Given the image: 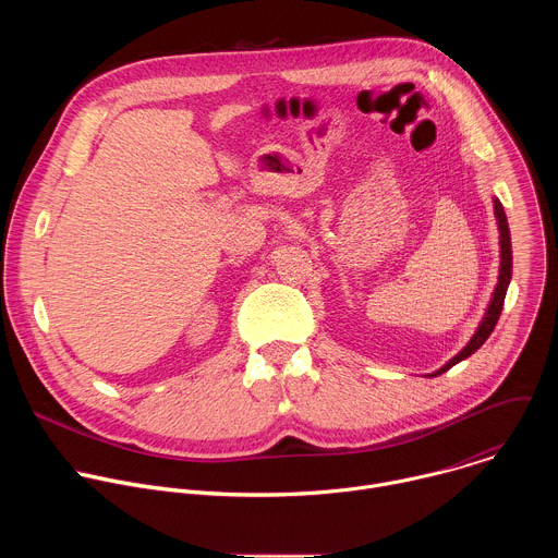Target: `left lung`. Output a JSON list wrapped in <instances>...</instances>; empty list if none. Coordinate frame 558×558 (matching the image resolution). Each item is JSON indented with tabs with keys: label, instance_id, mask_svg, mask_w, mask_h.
Here are the masks:
<instances>
[{
	"label": "left lung",
	"instance_id": "obj_1",
	"mask_svg": "<svg viewBox=\"0 0 558 558\" xmlns=\"http://www.w3.org/2000/svg\"><path fill=\"white\" fill-rule=\"evenodd\" d=\"M495 216H497L499 235H501V241H499V245H501V267H499V282H497V287H495L493 300H490V304H488V308H486V315H484L482 325L476 327V331H474V336L470 338V342H468L452 360H448L439 371H435L433 377H435V375H441V373L448 371V368H452L454 364H459L461 360L470 357L476 349H480V347L490 338V333L495 331V325H497L499 315H501L504 300H506V291H508V284H510V278H512V243H510L508 218H506V211H504V205L499 203V198H495Z\"/></svg>",
	"mask_w": 558,
	"mask_h": 558
}]
</instances>
